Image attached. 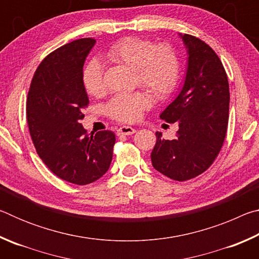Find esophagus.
Returning a JSON list of instances; mask_svg holds the SVG:
<instances>
[{"label": "esophagus", "mask_w": 259, "mask_h": 259, "mask_svg": "<svg viewBox=\"0 0 259 259\" xmlns=\"http://www.w3.org/2000/svg\"><path fill=\"white\" fill-rule=\"evenodd\" d=\"M136 133V129L133 128V126H128V125H123V126H120L119 129H117V136H129V135H133Z\"/></svg>", "instance_id": "esophagus-1"}]
</instances>
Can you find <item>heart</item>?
I'll use <instances>...</instances> for the list:
<instances>
[{"label": "heart", "mask_w": 259, "mask_h": 259, "mask_svg": "<svg viewBox=\"0 0 259 259\" xmlns=\"http://www.w3.org/2000/svg\"><path fill=\"white\" fill-rule=\"evenodd\" d=\"M108 60L135 68L140 85L147 88L155 97H164L172 91L178 78V59L169 46H155L139 37H124L105 54ZM85 90L93 96L105 91L104 68L98 59H91L82 73ZM150 97L142 91L117 94L106 105V112L113 119L133 122L139 119L150 106Z\"/></svg>", "instance_id": "b5f03b06"}]
</instances>
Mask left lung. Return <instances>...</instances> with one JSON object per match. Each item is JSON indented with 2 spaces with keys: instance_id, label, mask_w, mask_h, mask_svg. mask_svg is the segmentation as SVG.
Segmentation results:
<instances>
[{
  "instance_id": "left-lung-1",
  "label": "left lung",
  "mask_w": 259,
  "mask_h": 259,
  "mask_svg": "<svg viewBox=\"0 0 259 259\" xmlns=\"http://www.w3.org/2000/svg\"><path fill=\"white\" fill-rule=\"evenodd\" d=\"M187 51L184 84L160 117L178 123L175 139L156 133L151 153L154 169L174 181H187L205 171L224 143L229 123L230 89L221 59L200 38L179 34Z\"/></svg>"
}]
</instances>
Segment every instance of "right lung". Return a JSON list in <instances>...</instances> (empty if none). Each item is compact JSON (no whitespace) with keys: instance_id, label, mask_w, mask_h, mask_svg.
Here are the masks:
<instances>
[{"instance_id":"1","label":"right lung","mask_w":259,"mask_h":259,"mask_svg":"<svg viewBox=\"0 0 259 259\" xmlns=\"http://www.w3.org/2000/svg\"><path fill=\"white\" fill-rule=\"evenodd\" d=\"M95 45L94 38H80L47 56L27 97V123L38 156L56 176L76 185L106 174L115 144L112 131L88 134L81 124L89 104L83 65Z\"/></svg>"}]
</instances>
